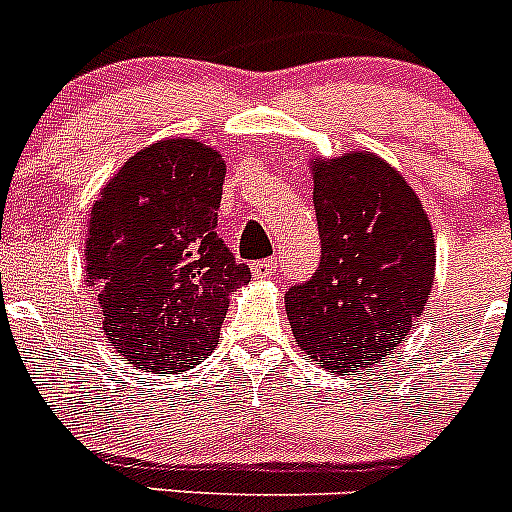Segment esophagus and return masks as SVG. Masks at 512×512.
Returning <instances> with one entry per match:
<instances>
[{
  "label": "esophagus",
  "instance_id": "1",
  "mask_svg": "<svg viewBox=\"0 0 512 512\" xmlns=\"http://www.w3.org/2000/svg\"><path fill=\"white\" fill-rule=\"evenodd\" d=\"M253 274L259 279H269L277 274V259H264L253 264Z\"/></svg>",
  "mask_w": 512,
  "mask_h": 512
}]
</instances>
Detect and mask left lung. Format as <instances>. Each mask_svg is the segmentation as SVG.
I'll use <instances>...</instances> for the list:
<instances>
[{"label": "left lung", "mask_w": 512, "mask_h": 512, "mask_svg": "<svg viewBox=\"0 0 512 512\" xmlns=\"http://www.w3.org/2000/svg\"><path fill=\"white\" fill-rule=\"evenodd\" d=\"M310 171L323 251L284 305L302 351L346 374L405 341L431 295L436 241L418 194L372 151L312 158Z\"/></svg>", "instance_id": "obj_1"}]
</instances>
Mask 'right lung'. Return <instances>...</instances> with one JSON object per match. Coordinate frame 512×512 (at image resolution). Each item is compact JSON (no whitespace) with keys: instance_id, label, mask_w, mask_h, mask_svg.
I'll use <instances>...</instances> for the list:
<instances>
[{"instance_id":"right-lung-1","label":"right lung","mask_w":512,"mask_h":512,"mask_svg":"<svg viewBox=\"0 0 512 512\" xmlns=\"http://www.w3.org/2000/svg\"><path fill=\"white\" fill-rule=\"evenodd\" d=\"M225 161L192 138L158 140L115 171L94 200L84 271L104 338L153 374L212 354L235 289L251 282L217 235Z\"/></svg>"}]
</instances>
